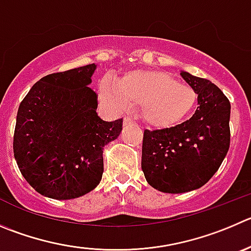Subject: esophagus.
<instances>
[{
  "mask_svg": "<svg viewBox=\"0 0 251 251\" xmlns=\"http://www.w3.org/2000/svg\"><path fill=\"white\" fill-rule=\"evenodd\" d=\"M129 123H133V119L130 118V117H128V116L124 117V119H123L124 126H127V124H129Z\"/></svg>",
  "mask_w": 251,
  "mask_h": 251,
  "instance_id": "esophagus-1",
  "label": "esophagus"
}]
</instances>
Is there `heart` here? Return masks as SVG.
I'll use <instances>...</instances> for the list:
<instances>
[{
	"mask_svg": "<svg viewBox=\"0 0 251 251\" xmlns=\"http://www.w3.org/2000/svg\"><path fill=\"white\" fill-rule=\"evenodd\" d=\"M100 94L117 109L142 106V116L154 127H168L185 118L196 103L193 88L176 82L169 74L159 70L133 71L119 83L103 78Z\"/></svg>",
	"mask_w": 251,
	"mask_h": 251,
	"instance_id": "b5f03b06",
	"label": "heart"
}]
</instances>
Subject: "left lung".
I'll list each match as a JSON object with an SVG mask.
<instances>
[{"label": "left lung", "instance_id": "left-lung-1", "mask_svg": "<svg viewBox=\"0 0 251 251\" xmlns=\"http://www.w3.org/2000/svg\"><path fill=\"white\" fill-rule=\"evenodd\" d=\"M183 80L197 94L199 106L183 123L144 130L142 170L156 190L182 193L200 188L217 173L230 144V103L206 78L182 71Z\"/></svg>", "mask_w": 251, "mask_h": 251}]
</instances>
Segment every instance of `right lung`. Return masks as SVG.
<instances>
[{
    "label": "right lung",
    "mask_w": 251,
    "mask_h": 251,
    "mask_svg": "<svg viewBox=\"0 0 251 251\" xmlns=\"http://www.w3.org/2000/svg\"><path fill=\"white\" fill-rule=\"evenodd\" d=\"M96 65L44 76L17 112L13 152L23 177L40 195L77 199L94 190L103 174V147L122 132L123 119L96 113L91 76Z\"/></svg>",
    "instance_id": "add662e5"
}]
</instances>
